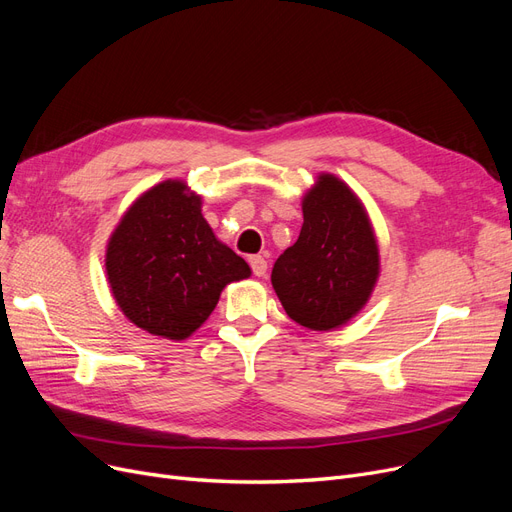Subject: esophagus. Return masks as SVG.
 I'll list each match as a JSON object with an SVG mask.
<instances>
[{"instance_id":"1","label":"esophagus","mask_w":512,"mask_h":512,"mask_svg":"<svg viewBox=\"0 0 512 512\" xmlns=\"http://www.w3.org/2000/svg\"><path fill=\"white\" fill-rule=\"evenodd\" d=\"M249 263L255 276H265V272H268V261H265L261 255H251Z\"/></svg>"}]
</instances>
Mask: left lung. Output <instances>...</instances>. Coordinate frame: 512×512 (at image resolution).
I'll return each instance as SVG.
<instances>
[{
  "label": "left lung",
  "instance_id": "obj_1",
  "mask_svg": "<svg viewBox=\"0 0 512 512\" xmlns=\"http://www.w3.org/2000/svg\"><path fill=\"white\" fill-rule=\"evenodd\" d=\"M379 278V247L360 198L322 173L303 196V226L274 263L272 286L288 318L309 330L349 322Z\"/></svg>",
  "mask_w": 512,
  "mask_h": 512
}]
</instances>
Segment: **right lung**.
<instances>
[{
  "label": "right lung",
  "mask_w": 512,
  "mask_h": 512,
  "mask_svg": "<svg viewBox=\"0 0 512 512\" xmlns=\"http://www.w3.org/2000/svg\"><path fill=\"white\" fill-rule=\"evenodd\" d=\"M201 196L180 180L144 192L108 240L106 274L123 314L171 341L188 339L211 316L224 286L251 268L219 242Z\"/></svg>",
  "instance_id": "right-lung-1"
}]
</instances>
